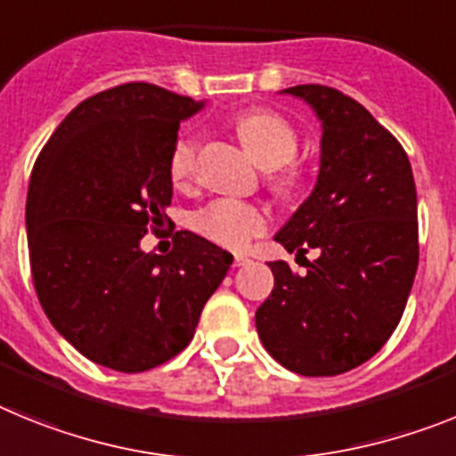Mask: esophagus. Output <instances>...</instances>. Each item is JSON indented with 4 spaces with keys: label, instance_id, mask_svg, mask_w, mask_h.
I'll list each match as a JSON object with an SVG mask.
<instances>
[{
    "label": "esophagus",
    "instance_id": "34e87169",
    "mask_svg": "<svg viewBox=\"0 0 456 456\" xmlns=\"http://www.w3.org/2000/svg\"><path fill=\"white\" fill-rule=\"evenodd\" d=\"M250 261L252 259L248 255H233V266H248Z\"/></svg>",
    "mask_w": 456,
    "mask_h": 456
}]
</instances>
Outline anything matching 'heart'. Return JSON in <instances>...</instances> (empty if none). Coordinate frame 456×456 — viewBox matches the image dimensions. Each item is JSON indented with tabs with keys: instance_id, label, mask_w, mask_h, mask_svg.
I'll list each match as a JSON object with an SVG mask.
<instances>
[{
	"instance_id": "obj_1",
	"label": "heart",
	"mask_w": 456,
	"mask_h": 456,
	"mask_svg": "<svg viewBox=\"0 0 456 456\" xmlns=\"http://www.w3.org/2000/svg\"><path fill=\"white\" fill-rule=\"evenodd\" d=\"M233 128L248 146V151L268 167V183L280 195H291L303 181V165L296 160L298 130L282 114L271 110H250L236 117ZM200 140L183 133L174 140L167 158V174L176 188H188L195 181ZM271 216L264 206L243 200H216L200 208L192 217V227L206 240L223 245L227 250H243L252 239L266 233Z\"/></svg>"
}]
</instances>
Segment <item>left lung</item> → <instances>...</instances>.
I'll return each instance as SVG.
<instances>
[{
    "label": "left lung",
    "instance_id": "8db88e82",
    "mask_svg": "<svg viewBox=\"0 0 456 456\" xmlns=\"http://www.w3.org/2000/svg\"><path fill=\"white\" fill-rule=\"evenodd\" d=\"M284 91L322 118V169L275 240L298 259L320 256L303 261L305 275L268 264L275 287L256 310V332L287 370L338 376L381 351L409 300L419 256L413 169L397 137L339 89Z\"/></svg>",
    "mask_w": 456,
    "mask_h": 456
}]
</instances>
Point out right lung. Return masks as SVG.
I'll list each match as a JSON object with an SVG mask.
<instances>
[{"mask_svg":"<svg viewBox=\"0 0 456 456\" xmlns=\"http://www.w3.org/2000/svg\"><path fill=\"white\" fill-rule=\"evenodd\" d=\"M201 102L149 82L82 101L38 153L27 192L34 289L82 355L137 374L181 354L233 256L192 232L144 252L172 204L167 158Z\"/></svg>","mask_w":456,"mask_h":456,"instance_id":"add662e5","label":"right lung"}]
</instances>
